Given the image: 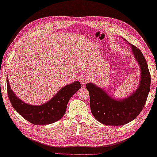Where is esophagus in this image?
Masks as SVG:
<instances>
[{"instance_id": "esophagus-1", "label": "esophagus", "mask_w": 157, "mask_h": 157, "mask_svg": "<svg viewBox=\"0 0 157 157\" xmlns=\"http://www.w3.org/2000/svg\"><path fill=\"white\" fill-rule=\"evenodd\" d=\"M80 82L82 84H86L88 82V79L86 76L83 75L80 78Z\"/></svg>"}]
</instances>
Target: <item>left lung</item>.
I'll return each mask as SVG.
<instances>
[{"label":"left lung","mask_w":157,"mask_h":157,"mask_svg":"<svg viewBox=\"0 0 157 157\" xmlns=\"http://www.w3.org/2000/svg\"><path fill=\"white\" fill-rule=\"evenodd\" d=\"M127 42L131 47L141 71L137 89L124 99H115L101 88L88 83L91 113L97 120L107 126H122L134 120L144 107L150 89V74L146 59L137 47Z\"/></svg>","instance_id":"left-lung-1"}]
</instances>
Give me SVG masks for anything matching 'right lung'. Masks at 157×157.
<instances>
[{
  "mask_svg": "<svg viewBox=\"0 0 157 157\" xmlns=\"http://www.w3.org/2000/svg\"><path fill=\"white\" fill-rule=\"evenodd\" d=\"M7 87L11 105L22 117L34 125H47L59 120L64 116L69 99L82 86L78 81L68 84L50 100L40 106L28 104L19 99L11 90L8 77Z\"/></svg>",
  "mask_w": 157,
  "mask_h": 157,
  "instance_id": "add662e5",
  "label": "right lung"
}]
</instances>
